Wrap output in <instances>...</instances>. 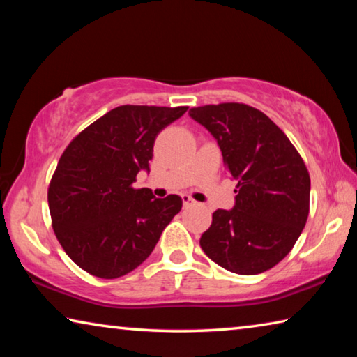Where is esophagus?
I'll use <instances>...</instances> for the list:
<instances>
[{
	"label": "esophagus",
	"instance_id": "1",
	"mask_svg": "<svg viewBox=\"0 0 357 357\" xmlns=\"http://www.w3.org/2000/svg\"><path fill=\"white\" fill-rule=\"evenodd\" d=\"M181 198H183V203H184V206H192V204H195V203H197L195 200H193V198H192L190 195H185V193H184V195L181 197Z\"/></svg>",
	"mask_w": 357,
	"mask_h": 357
}]
</instances>
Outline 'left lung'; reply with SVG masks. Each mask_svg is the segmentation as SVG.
I'll return each mask as SVG.
<instances>
[{
  "label": "left lung",
  "mask_w": 357,
  "mask_h": 357,
  "mask_svg": "<svg viewBox=\"0 0 357 357\" xmlns=\"http://www.w3.org/2000/svg\"><path fill=\"white\" fill-rule=\"evenodd\" d=\"M222 151L238 181L233 209H217L202 234L203 252L223 269L264 273L282 261L309 217L310 176L288 137L263 112L245 104L190 108Z\"/></svg>",
  "instance_id": "1"
}]
</instances>
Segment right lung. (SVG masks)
I'll return each instance as SVG.
<instances>
[{"mask_svg":"<svg viewBox=\"0 0 357 357\" xmlns=\"http://www.w3.org/2000/svg\"><path fill=\"white\" fill-rule=\"evenodd\" d=\"M187 107L121 105L80 132L48 185L52 225L72 261L100 279H118L138 268L172 222L183 200L155 198L134 189L149 172L154 140Z\"/></svg>","mask_w":357,"mask_h":357,"instance_id":"obj_1","label":"right lung"}]
</instances>
